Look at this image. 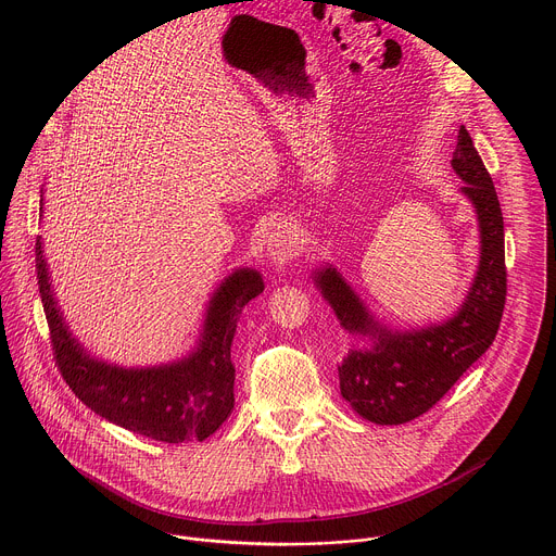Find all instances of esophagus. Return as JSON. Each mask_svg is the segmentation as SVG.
<instances>
[{
    "label": "esophagus",
    "mask_w": 556,
    "mask_h": 556,
    "mask_svg": "<svg viewBox=\"0 0 556 556\" xmlns=\"http://www.w3.org/2000/svg\"><path fill=\"white\" fill-rule=\"evenodd\" d=\"M299 235L294 226L288 222L277 224L268 235H266V257L275 270H286L292 260L299 255Z\"/></svg>",
    "instance_id": "34e87169"
}]
</instances>
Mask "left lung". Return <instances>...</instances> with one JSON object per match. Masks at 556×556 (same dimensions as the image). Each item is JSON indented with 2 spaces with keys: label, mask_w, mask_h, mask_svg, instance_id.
I'll return each instance as SVG.
<instances>
[{
  "label": "left lung",
  "mask_w": 556,
  "mask_h": 556,
  "mask_svg": "<svg viewBox=\"0 0 556 556\" xmlns=\"http://www.w3.org/2000/svg\"><path fill=\"white\" fill-rule=\"evenodd\" d=\"M451 167L459 193L478 215L480 262L464 301L446 319L393 328L369 309L334 264L312 270V281L332 307L350 350L339 363L343 401L374 425H405L429 412L457 378L495 341L506 301L504 217L493 180L464 129Z\"/></svg>",
  "instance_id": "obj_1"
}]
</instances>
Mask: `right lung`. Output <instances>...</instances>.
<instances>
[{
    "label": "right lung",
    "mask_w": 556,
    "mask_h": 556,
    "mask_svg": "<svg viewBox=\"0 0 556 556\" xmlns=\"http://www.w3.org/2000/svg\"><path fill=\"white\" fill-rule=\"evenodd\" d=\"M43 215V195H41ZM37 279L59 369L76 399L131 433L180 444L206 440L235 407L230 345L242 309L264 292L255 268H235L211 292L198 339L182 356L157 365H118L92 354L70 330L50 266L37 240Z\"/></svg>",
    "instance_id": "add662e5"
}]
</instances>
